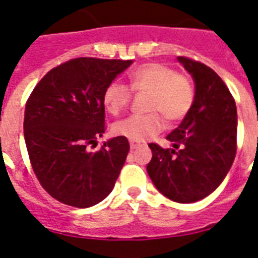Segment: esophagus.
<instances>
[{"instance_id":"esophagus-1","label":"esophagus","mask_w":258,"mask_h":258,"mask_svg":"<svg viewBox=\"0 0 258 258\" xmlns=\"http://www.w3.org/2000/svg\"><path fill=\"white\" fill-rule=\"evenodd\" d=\"M131 149L132 150H136L138 149V147H142V146H145L146 143L145 142H137V141H131Z\"/></svg>"}]
</instances>
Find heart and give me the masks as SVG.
<instances>
[{
	"label": "heart",
	"mask_w": 258,
	"mask_h": 258,
	"mask_svg": "<svg viewBox=\"0 0 258 258\" xmlns=\"http://www.w3.org/2000/svg\"><path fill=\"white\" fill-rule=\"evenodd\" d=\"M132 92L147 93L146 115H132L112 125L116 136L143 141L164 129V117L174 124L183 120L192 109L197 90L192 80L177 74L163 63H145L129 75V86L111 81L103 90V104L111 115H118L132 101Z\"/></svg>",
	"instance_id": "1"
}]
</instances>
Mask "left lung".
<instances>
[{"instance_id":"1","label":"left lung","mask_w":258,"mask_h":258,"mask_svg":"<svg viewBox=\"0 0 258 258\" xmlns=\"http://www.w3.org/2000/svg\"><path fill=\"white\" fill-rule=\"evenodd\" d=\"M178 61L195 81V103L166 136L174 149L150 143L147 173L163 195L184 204L208 197L229 173L236 154L238 116L229 88L212 68L186 56Z\"/></svg>"}]
</instances>
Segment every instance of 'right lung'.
Masks as SVG:
<instances>
[{"label": "right lung", "mask_w": 258, "mask_h": 258, "mask_svg": "<svg viewBox=\"0 0 258 258\" xmlns=\"http://www.w3.org/2000/svg\"><path fill=\"white\" fill-rule=\"evenodd\" d=\"M133 60L76 58L40 80L24 112V140L38 182L58 202L88 208L108 197L129 152L126 137L97 151L106 131L103 90Z\"/></svg>", "instance_id": "1"}]
</instances>
